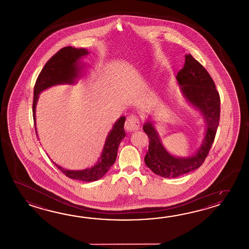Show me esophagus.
I'll return each mask as SVG.
<instances>
[{
    "mask_svg": "<svg viewBox=\"0 0 249 249\" xmlns=\"http://www.w3.org/2000/svg\"><path fill=\"white\" fill-rule=\"evenodd\" d=\"M140 120L136 116H129L127 117L126 121H125V130L127 132H133V131H137L140 129Z\"/></svg>",
    "mask_w": 249,
    "mask_h": 249,
    "instance_id": "esophagus-1",
    "label": "esophagus"
}]
</instances>
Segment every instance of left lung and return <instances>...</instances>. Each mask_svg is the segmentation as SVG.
<instances>
[{
    "label": "left lung",
    "mask_w": 249,
    "mask_h": 249,
    "mask_svg": "<svg viewBox=\"0 0 249 249\" xmlns=\"http://www.w3.org/2000/svg\"><path fill=\"white\" fill-rule=\"evenodd\" d=\"M176 79L186 101L201 113L207 123L205 138L196 153L188 158L175 157L164 148L153 123L148 120L143 131L149 139L145 164L154 174L164 178H175L185 175L201 165L214 141L220 120V95L214 82L206 69L191 54L185 56V63Z\"/></svg>",
    "instance_id": "8db88e82"
}]
</instances>
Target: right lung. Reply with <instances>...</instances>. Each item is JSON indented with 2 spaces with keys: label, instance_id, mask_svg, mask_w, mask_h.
<instances>
[{
  "label": "right lung",
  "instance_id": "right-lung-1",
  "mask_svg": "<svg viewBox=\"0 0 249 249\" xmlns=\"http://www.w3.org/2000/svg\"><path fill=\"white\" fill-rule=\"evenodd\" d=\"M89 52L86 49H76L72 46L64 47L44 65L41 73L38 75L34 89V101H33V117L36 124V107L37 104L39 94L42 90L58 85H72L80 76V72L83 69L79 62L80 58L85 57ZM125 117H121L114 124L111 131L107 136L106 142L102 153L97 164L90 168L85 170H67L53 164L60 170L64 175L74 180L82 181H94L101 179L110 169L117 159L118 146L124 138L125 132L124 129ZM37 133V132H36Z\"/></svg>",
  "mask_w": 249,
  "mask_h": 249
}]
</instances>
